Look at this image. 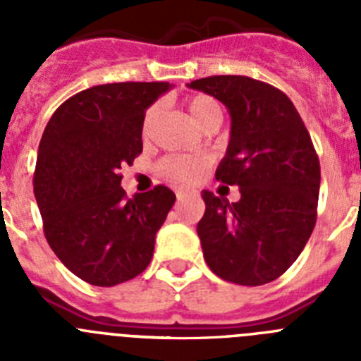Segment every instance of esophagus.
Wrapping results in <instances>:
<instances>
[{"label":"esophagus","instance_id":"34e87169","mask_svg":"<svg viewBox=\"0 0 361 361\" xmlns=\"http://www.w3.org/2000/svg\"><path fill=\"white\" fill-rule=\"evenodd\" d=\"M186 195H188V193H186V191H184V190H177V199H178V200H183Z\"/></svg>","mask_w":361,"mask_h":361}]
</instances>
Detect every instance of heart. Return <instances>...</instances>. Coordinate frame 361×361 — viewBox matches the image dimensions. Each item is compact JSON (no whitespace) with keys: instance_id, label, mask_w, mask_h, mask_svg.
Segmentation results:
<instances>
[{"instance_id":"obj_1","label":"heart","mask_w":361,"mask_h":361,"mask_svg":"<svg viewBox=\"0 0 361 361\" xmlns=\"http://www.w3.org/2000/svg\"><path fill=\"white\" fill-rule=\"evenodd\" d=\"M188 110H190L191 117L202 128L204 124L208 123L213 117H220L219 104L213 101L208 95H195L190 99L188 103ZM157 114V108L146 114L145 119V132L149 130L153 117ZM212 161L206 155H188V153H171L166 155L161 162H159L157 170L162 177H166L171 183L177 184H195L204 177L206 170L209 168Z\"/></svg>"}]
</instances>
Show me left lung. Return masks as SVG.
<instances>
[{
  "label": "left lung",
  "mask_w": 361,
  "mask_h": 361,
  "mask_svg": "<svg viewBox=\"0 0 361 361\" xmlns=\"http://www.w3.org/2000/svg\"><path fill=\"white\" fill-rule=\"evenodd\" d=\"M190 88L228 108L231 132L216 180L240 188L229 202L204 190L197 224L204 260L220 279L264 286L293 266L317 222L320 162L288 95L245 75H212Z\"/></svg>",
  "instance_id": "obj_1"
}]
</instances>
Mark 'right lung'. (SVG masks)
<instances>
[{
    "mask_svg": "<svg viewBox=\"0 0 361 361\" xmlns=\"http://www.w3.org/2000/svg\"><path fill=\"white\" fill-rule=\"evenodd\" d=\"M170 82H111L70 97L37 149L34 195L47 242L75 276L99 288L148 267L155 235L175 204L166 186L126 199L121 166L142 152L146 110Z\"/></svg>",
    "mask_w": 361,
    "mask_h": 361,
    "instance_id": "add662e5",
    "label": "right lung"
}]
</instances>
